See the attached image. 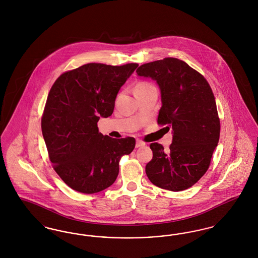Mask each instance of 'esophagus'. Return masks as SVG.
Returning a JSON list of instances; mask_svg holds the SVG:
<instances>
[{
  "instance_id": "34e87169",
  "label": "esophagus",
  "mask_w": 258,
  "mask_h": 258,
  "mask_svg": "<svg viewBox=\"0 0 258 258\" xmlns=\"http://www.w3.org/2000/svg\"><path fill=\"white\" fill-rule=\"evenodd\" d=\"M146 145V143L145 142H143V141H141V140H137L136 141V148H140V147H144Z\"/></svg>"
}]
</instances>
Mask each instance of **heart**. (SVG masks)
I'll return each mask as SVG.
<instances>
[{"instance_id":"1","label":"heart","mask_w":258,"mask_h":258,"mask_svg":"<svg viewBox=\"0 0 258 258\" xmlns=\"http://www.w3.org/2000/svg\"><path fill=\"white\" fill-rule=\"evenodd\" d=\"M153 86L152 84H150V83H148V82H139L136 87H135V89H140V88H146V87Z\"/></svg>"}]
</instances>
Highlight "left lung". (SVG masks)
I'll return each instance as SVG.
<instances>
[{"label":"left lung","instance_id":"8db88e82","mask_svg":"<svg viewBox=\"0 0 258 258\" xmlns=\"http://www.w3.org/2000/svg\"><path fill=\"white\" fill-rule=\"evenodd\" d=\"M136 73L159 84L162 105L158 123L173 130L168 151L157 142L150 145L148 178L163 189L184 190L208 170L219 143L221 123L213 91L202 74L176 58L144 63Z\"/></svg>","mask_w":258,"mask_h":258}]
</instances>
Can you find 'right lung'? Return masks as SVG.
<instances>
[{
    "instance_id": "right-lung-1",
    "label": "right lung",
    "mask_w": 258,
    "mask_h": 258,
    "mask_svg": "<svg viewBox=\"0 0 258 258\" xmlns=\"http://www.w3.org/2000/svg\"><path fill=\"white\" fill-rule=\"evenodd\" d=\"M137 67L90 62L61 74L50 89L42 135L54 170L76 191L91 195L110 186L121 158L135 149L134 137L102 135L98 122L112 115L120 88Z\"/></svg>"
}]
</instances>
